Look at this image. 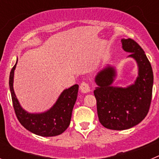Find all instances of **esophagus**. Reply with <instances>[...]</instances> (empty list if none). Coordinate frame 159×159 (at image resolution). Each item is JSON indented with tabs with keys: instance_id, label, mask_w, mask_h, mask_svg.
Instances as JSON below:
<instances>
[{
	"instance_id": "esophagus-1",
	"label": "esophagus",
	"mask_w": 159,
	"mask_h": 159,
	"mask_svg": "<svg viewBox=\"0 0 159 159\" xmlns=\"http://www.w3.org/2000/svg\"><path fill=\"white\" fill-rule=\"evenodd\" d=\"M80 89L81 92H83V93H88V92H91V88H90L89 84L85 82H83L80 84Z\"/></svg>"
}]
</instances>
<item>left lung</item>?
<instances>
[{
  "mask_svg": "<svg viewBox=\"0 0 159 159\" xmlns=\"http://www.w3.org/2000/svg\"><path fill=\"white\" fill-rule=\"evenodd\" d=\"M122 47L138 65V77L127 88L113 86L116 70L107 65L95 78L94 91L101 124L111 130L130 129L142 122L151 106L154 83L152 67L145 52L134 40L122 39Z\"/></svg>",
  "mask_w": 159,
  "mask_h": 159,
  "instance_id": "1",
  "label": "left lung"
}]
</instances>
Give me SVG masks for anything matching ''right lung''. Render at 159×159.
<instances>
[{"instance_id": "1", "label": "right lung", "mask_w": 159, "mask_h": 159, "mask_svg": "<svg viewBox=\"0 0 159 159\" xmlns=\"http://www.w3.org/2000/svg\"><path fill=\"white\" fill-rule=\"evenodd\" d=\"M16 64L17 60L11 70L9 88L14 111L20 124L33 134L43 137H52L62 134L70 125L71 113L78 95L79 85L75 84L64 90L49 110L42 113H29L22 108L14 92V71Z\"/></svg>"}]
</instances>
